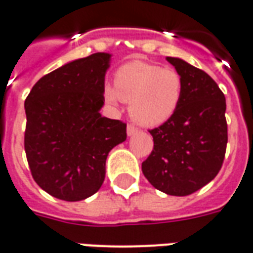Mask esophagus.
<instances>
[{"mask_svg":"<svg viewBox=\"0 0 253 253\" xmlns=\"http://www.w3.org/2000/svg\"><path fill=\"white\" fill-rule=\"evenodd\" d=\"M137 132H138V129H137L136 126H133V125L130 124L126 126V134H128V136H133V134H136Z\"/></svg>","mask_w":253,"mask_h":253,"instance_id":"esophagus-1","label":"esophagus"}]
</instances>
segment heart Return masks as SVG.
Listing matches in <instances>:
<instances>
[{
	"label": "heart",
	"mask_w": 253,
	"mask_h": 253,
	"mask_svg": "<svg viewBox=\"0 0 253 253\" xmlns=\"http://www.w3.org/2000/svg\"><path fill=\"white\" fill-rule=\"evenodd\" d=\"M181 74L142 60L123 64L115 72L113 85L105 84L103 97L111 105L129 103V115L137 124L154 128L175 115L183 99Z\"/></svg>",
	"instance_id": "obj_1"
}]
</instances>
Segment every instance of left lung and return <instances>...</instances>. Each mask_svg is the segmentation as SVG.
Returning a JSON list of instances; mask_svg holds the SVG:
<instances>
[{
    "mask_svg": "<svg viewBox=\"0 0 253 253\" xmlns=\"http://www.w3.org/2000/svg\"><path fill=\"white\" fill-rule=\"evenodd\" d=\"M185 89L179 108L168 123L149 130L154 148L142 173L156 189L185 197L212 181L227 146L226 97L210 75L181 58L168 56Z\"/></svg>",
    "mask_w": 253,
    "mask_h": 253,
    "instance_id": "8db88e82",
    "label": "left lung"
}]
</instances>
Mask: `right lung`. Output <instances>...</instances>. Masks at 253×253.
<instances>
[{
	"label": "right lung",
	"instance_id": "1",
	"mask_svg": "<svg viewBox=\"0 0 253 253\" xmlns=\"http://www.w3.org/2000/svg\"><path fill=\"white\" fill-rule=\"evenodd\" d=\"M112 55L72 60L35 83L25 100V152L34 181L52 197L83 201L103 185L105 161L126 124L101 116Z\"/></svg>",
	"mask_w": 253,
	"mask_h": 253
}]
</instances>
